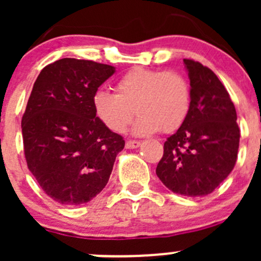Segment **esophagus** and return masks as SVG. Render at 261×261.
<instances>
[{
	"label": "esophagus",
	"instance_id": "34e87169",
	"mask_svg": "<svg viewBox=\"0 0 261 261\" xmlns=\"http://www.w3.org/2000/svg\"><path fill=\"white\" fill-rule=\"evenodd\" d=\"M126 149H136V147L140 146V141L136 140H127L126 141Z\"/></svg>",
	"mask_w": 261,
	"mask_h": 261
}]
</instances>
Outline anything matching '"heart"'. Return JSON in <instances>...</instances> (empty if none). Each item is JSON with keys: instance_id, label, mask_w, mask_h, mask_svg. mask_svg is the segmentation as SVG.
Listing matches in <instances>:
<instances>
[{"instance_id": "1", "label": "heart", "mask_w": 261, "mask_h": 261, "mask_svg": "<svg viewBox=\"0 0 261 261\" xmlns=\"http://www.w3.org/2000/svg\"><path fill=\"white\" fill-rule=\"evenodd\" d=\"M115 89L116 94L97 91L93 96L96 116L114 133H123L135 112V135L172 133L180 127L191 109L188 81L174 70L131 68L116 82Z\"/></svg>"}]
</instances>
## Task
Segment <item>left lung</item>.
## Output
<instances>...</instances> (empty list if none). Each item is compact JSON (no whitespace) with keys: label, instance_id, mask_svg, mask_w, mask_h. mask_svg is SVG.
<instances>
[{"label":"left lung","instance_id":"1","mask_svg":"<svg viewBox=\"0 0 261 261\" xmlns=\"http://www.w3.org/2000/svg\"><path fill=\"white\" fill-rule=\"evenodd\" d=\"M184 64L191 109L164 143L156 175L174 193L202 197L212 193L235 167L240 128L235 106L217 75L199 62L184 59Z\"/></svg>","mask_w":261,"mask_h":261}]
</instances>
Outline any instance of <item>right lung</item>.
<instances>
[{
  "label": "right lung",
  "instance_id": "1",
  "mask_svg": "<svg viewBox=\"0 0 261 261\" xmlns=\"http://www.w3.org/2000/svg\"><path fill=\"white\" fill-rule=\"evenodd\" d=\"M115 73L111 65L64 58L34 83L21 121L28 168L65 206L87 203L106 187L125 140L96 116L93 96Z\"/></svg>",
  "mask_w": 261,
  "mask_h": 261
}]
</instances>
